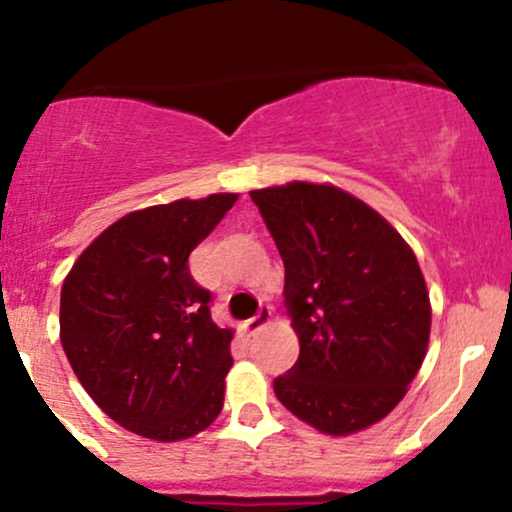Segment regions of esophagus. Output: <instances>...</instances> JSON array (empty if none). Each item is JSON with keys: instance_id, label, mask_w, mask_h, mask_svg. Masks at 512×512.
<instances>
[{"instance_id": "34e87169", "label": "esophagus", "mask_w": 512, "mask_h": 512, "mask_svg": "<svg viewBox=\"0 0 512 512\" xmlns=\"http://www.w3.org/2000/svg\"><path fill=\"white\" fill-rule=\"evenodd\" d=\"M269 317H272V310H269V305H260V310H257L255 317H250V320H245V330L248 332H260L264 325L269 322Z\"/></svg>"}]
</instances>
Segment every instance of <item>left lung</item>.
<instances>
[{
  "label": "left lung",
  "mask_w": 512,
  "mask_h": 512,
  "mask_svg": "<svg viewBox=\"0 0 512 512\" xmlns=\"http://www.w3.org/2000/svg\"><path fill=\"white\" fill-rule=\"evenodd\" d=\"M284 260V298L301 354L274 380L291 414L330 436L385 419L419 373L431 301L404 238L334 185L250 192Z\"/></svg>",
  "instance_id": "8db88e82"
}]
</instances>
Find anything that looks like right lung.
Returning <instances> with one entry per match:
<instances>
[{
  "label": "right lung",
  "mask_w": 512,
  "mask_h": 512,
  "mask_svg": "<svg viewBox=\"0 0 512 512\" xmlns=\"http://www.w3.org/2000/svg\"><path fill=\"white\" fill-rule=\"evenodd\" d=\"M236 199L132 211L64 279V354L93 402L127 431L173 443L221 414L233 332L211 320V293L192 279L187 260Z\"/></svg>",
  "instance_id": "1"
}]
</instances>
